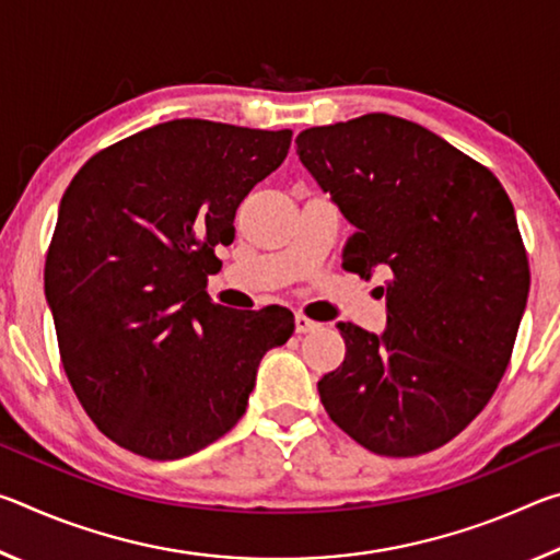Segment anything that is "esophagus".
<instances>
[{
    "label": "esophagus",
    "mask_w": 560,
    "mask_h": 560,
    "mask_svg": "<svg viewBox=\"0 0 560 560\" xmlns=\"http://www.w3.org/2000/svg\"><path fill=\"white\" fill-rule=\"evenodd\" d=\"M293 324H296V334H311V330L318 328L316 320H311L308 316H303V314H296Z\"/></svg>",
    "instance_id": "obj_1"
}]
</instances>
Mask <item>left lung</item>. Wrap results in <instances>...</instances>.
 <instances>
[{"label": "left lung", "instance_id": "left-lung-1", "mask_svg": "<svg viewBox=\"0 0 560 560\" xmlns=\"http://www.w3.org/2000/svg\"><path fill=\"white\" fill-rule=\"evenodd\" d=\"M296 148L353 224L343 269L387 273V328L338 324L346 360L320 402L375 454L438 450L485 410L514 350L530 281L514 205L489 167L387 113L308 128Z\"/></svg>", "mask_w": 560, "mask_h": 560}]
</instances>
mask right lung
Wrapping results in <instances>:
<instances>
[{
    "label": "right lung",
    "mask_w": 560,
    "mask_h": 560,
    "mask_svg": "<svg viewBox=\"0 0 560 560\" xmlns=\"http://www.w3.org/2000/svg\"><path fill=\"white\" fill-rule=\"evenodd\" d=\"M291 130L179 118L93 155L59 207L44 289L61 363L108 440L167 462L230 432L267 350L293 334L281 306L212 303L207 277L236 207L277 170Z\"/></svg>",
    "instance_id": "right-lung-1"
}]
</instances>
